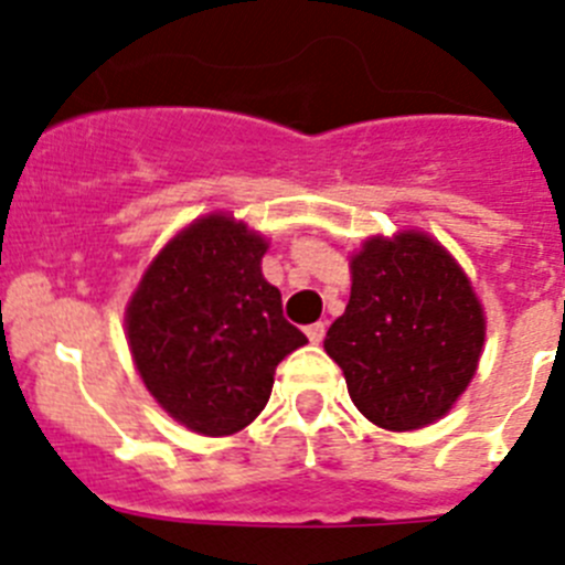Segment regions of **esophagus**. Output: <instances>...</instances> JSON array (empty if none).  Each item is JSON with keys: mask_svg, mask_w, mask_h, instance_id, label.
<instances>
[{"mask_svg": "<svg viewBox=\"0 0 565 565\" xmlns=\"http://www.w3.org/2000/svg\"><path fill=\"white\" fill-rule=\"evenodd\" d=\"M326 322H313V326H308L306 328V333H308V339H311L313 344H319L322 342V339H326Z\"/></svg>", "mask_w": 565, "mask_h": 565, "instance_id": "1", "label": "esophagus"}]
</instances>
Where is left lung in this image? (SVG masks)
<instances>
[{
	"instance_id": "obj_1",
	"label": "left lung",
	"mask_w": 565,
	"mask_h": 565,
	"mask_svg": "<svg viewBox=\"0 0 565 565\" xmlns=\"http://www.w3.org/2000/svg\"><path fill=\"white\" fill-rule=\"evenodd\" d=\"M483 308L467 274L424 232L371 237L351 259V299L328 328L364 418L384 430L427 427L467 391L481 359Z\"/></svg>"
}]
</instances>
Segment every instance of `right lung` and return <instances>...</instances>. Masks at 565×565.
<instances>
[{
	"label": "right lung",
	"instance_id": "obj_1",
	"mask_svg": "<svg viewBox=\"0 0 565 565\" xmlns=\"http://www.w3.org/2000/svg\"><path fill=\"white\" fill-rule=\"evenodd\" d=\"M266 248L246 223L209 214L169 239L129 299V351L147 391L201 436L248 427L277 364L308 342L263 277Z\"/></svg>",
	"mask_w": 565,
	"mask_h": 565
}]
</instances>
